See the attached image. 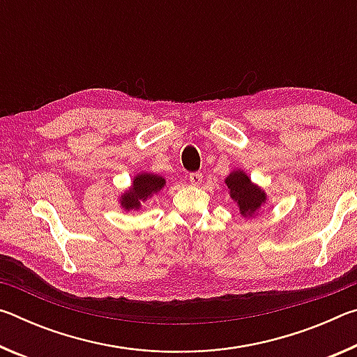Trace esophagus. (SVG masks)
I'll return each mask as SVG.
<instances>
[{"instance_id":"obj_1","label":"esophagus","mask_w":357,"mask_h":357,"mask_svg":"<svg viewBox=\"0 0 357 357\" xmlns=\"http://www.w3.org/2000/svg\"><path fill=\"white\" fill-rule=\"evenodd\" d=\"M189 181H190L192 185H200L203 183V174L200 172L190 173L189 174Z\"/></svg>"}]
</instances>
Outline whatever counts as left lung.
<instances>
[{"mask_svg": "<svg viewBox=\"0 0 357 357\" xmlns=\"http://www.w3.org/2000/svg\"><path fill=\"white\" fill-rule=\"evenodd\" d=\"M229 195L238 203L241 214L244 217L253 215L266 202V193L250 181L244 172H231L225 179Z\"/></svg>", "mask_w": 357, "mask_h": 357, "instance_id": "8db88e82", "label": "left lung"}]
</instances>
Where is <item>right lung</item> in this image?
<instances>
[{"instance_id": "1", "label": "right lung", "mask_w": 357, "mask_h": 357, "mask_svg": "<svg viewBox=\"0 0 357 357\" xmlns=\"http://www.w3.org/2000/svg\"><path fill=\"white\" fill-rule=\"evenodd\" d=\"M165 185V179L153 173H140L132 181V187L121 195V206L126 211L138 209L142 202L148 200L153 193L159 192Z\"/></svg>"}]
</instances>
